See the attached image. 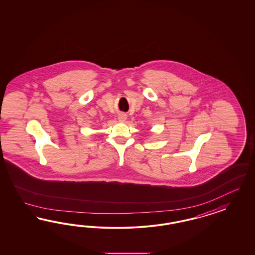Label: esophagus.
<instances>
[{
	"label": "esophagus",
	"instance_id": "34e87169",
	"mask_svg": "<svg viewBox=\"0 0 255 255\" xmlns=\"http://www.w3.org/2000/svg\"><path fill=\"white\" fill-rule=\"evenodd\" d=\"M126 119H127V116H126V114H124V113H121V114H119V116H118V120H119V122H121V123L125 122Z\"/></svg>",
	"mask_w": 255,
	"mask_h": 255
}]
</instances>
